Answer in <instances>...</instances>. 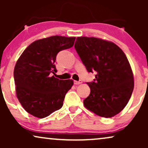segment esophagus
Here are the masks:
<instances>
[{
    "label": "esophagus",
    "mask_w": 148,
    "mask_h": 148,
    "mask_svg": "<svg viewBox=\"0 0 148 148\" xmlns=\"http://www.w3.org/2000/svg\"><path fill=\"white\" fill-rule=\"evenodd\" d=\"M81 84H82V81H79V82H77V81H74L75 85H79Z\"/></svg>",
    "instance_id": "34e87169"
}]
</instances>
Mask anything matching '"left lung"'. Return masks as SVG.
<instances>
[{"instance_id": "8db88e82", "label": "left lung", "mask_w": 148, "mask_h": 148, "mask_svg": "<svg viewBox=\"0 0 148 148\" xmlns=\"http://www.w3.org/2000/svg\"><path fill=\"white\" fill-rule=\"evenodd\" d=\"M76 40L75 48L87 71L96 72L94 82L87 83L90 94L84 105L100 116H115L126 106L134 88L126 55L112 42L94 37Z\"/></svg>"}]
</instances>
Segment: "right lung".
I'll return each instance as SVG.
<instances>
[{
	"label": "right lung",
	"mask_w": 148,
	"mask_h": 148,
	"mask_svg": "<svg viewBox=\"0 0 148 148\" xmlns=\"http://www.w3.org/2000/svg\"><path fill=\"white\" fill-rule=\"evenodd\" d=\"M75 40V37L60 36L38 40L17 60L13 73L16 94L30 114L42 119L62 108L73 81L52 75L57 72L54 62L58 52L71 48Z\"/></svg>",
	"instance_id": "1"
}]
</instances>
